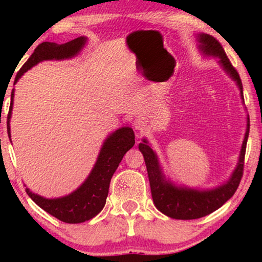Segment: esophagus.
I'll return each instance as SVG.
<instances>
[{"label": "esophagus", "instance_id": "1", "mask_svg": "<svg viewBox=\"0 0 262 262\" xmlns=\"http://www.w3.org/2000/svg\"><path fill=\"white\" fill-rule=\"evenodd\" d=\"M134 126H135V128L136 130H142V127H143V123L139 119H137L134 123Z\"/></svg>", "mask_w": 262, "mask_h": 262}]
</instances>
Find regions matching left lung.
<instances>
[{"instance_id":"1","label":"left lung","mask_w":262,"mask_h":262,"mask_svg":"<svg viewBox=\"0 0 262 262\" xmlns=\"http://www.w3.org/2000/svg\"><path fill=\"white\" fill-rule=\"evenodd\" d=\"M199 49L204 55L218 57L221 64L225 73L230 76L238 85L241 92V98L243 99L242 82L239 75L230 60L225 55L224 49L222 48L221 42L210 34H199L198 35ZM249 135V117L247 118V130L243 139L241 152H239L238 163L236 166L234 173L225 184L218 186L213 189L207 191H199V189L188 188V187H178L171 184L169 180L164 178L162 168L160 166L159 159L156 154L150 148L146 139H143V143H139L138 148L144 156L146 170L151 188L152 200L157 210L175 220H196V218L205 217L207 214L212 213L213 211L227 203L229 199L234 195L237 189L239 181L243 175V166H245V155L247 139Z\"/></svg>"}]
</instances>
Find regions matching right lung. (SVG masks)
<instances>
[{
	"label": "right lung",
	"mask_w": 262,
	"mask_h": 262,
	"mask_svg": "<svg viewBox=\"0 0 262 262\" xmlns=\"http://www.w3.org/2000/svg\"><path fill=\"white\" fill-rule=\"evenodd\" d=\"M87 38L78 37L74 40L68 41L66 44L58 45L56 42L44 41L35 48L27 62L16 74L15 81L26 73L28 69L34 67L41 60L48 59H66L76 56L83 48ZM14 89L10 98V107L7 121V131L10 138L9 120L12 116ZM135 145V132L131 127H121L110 135L103 142V145L100 150L99 157L93 170L85 181L70 194L62 198L46 199L35 193L31 192L30 188H26V193L39 207L46 212L52 214L57 220L64 223H82V222L92 220L100 211L103 209L106 204V198L108 195L110 182L114 171L123 160L126 151Z\"/></svg>",
	"instance_id": "1"
}]
</instances>
